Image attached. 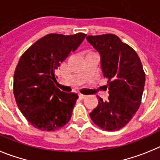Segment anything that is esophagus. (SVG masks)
Listing matches in <instances>:
<instances>
[{"instance_id": "obj_1", "label": "esophagus", "mask_w": 160, "mask_h": 160, "mask_svg": "<svg viewBox=\"0 0 160 160\" xmlns=\"http://www.w3.org/2000/svg\"><path fill=\"white\" fill-rule=\"evenodd\" d=\"M86 97H87V96L84 95V94H81V93L79 94V98H80V99H84V98H86Z\"/></svg>"}]
</instances>
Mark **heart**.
Masks as SVG:
<instances>
[{"instance_id": "heart-1", "label": "heart", "mask_w": 160, "mask_h": 160, "mask_svg": "<svg viewBox=\"0 0 160 160\" xmlns=\"http://www.w3.org/2000/svg\"><path fill=\"white\" fill-rule=\"evenodd\" d=\"M89 53H92V52H91V51H88V52L87 54H89Z\"/></svg>"}]
</instances>
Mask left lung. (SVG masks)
I'll use <instances>...</instances> for the list:
<instances>
[{
  "mask_svg": "<svg viewBox=\"0 0 160 160\" xmlns=\"http://www.w3.org/2000/svg\"><path fill=\"white\" fill-rule=\"evenodd\" d=\"M86 38L101 55L109 93L107 101L98 97V105L90 118L103 130H118L131 120L141 104L145 84L141 60L136 51L115 34L88 35Z\"/></svg>",
  "mask_w": 160,
  "mask_h": 160,
  "instance_id": "8db88e82",
  "label": "left lung"
}]
</instances>
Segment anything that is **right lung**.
Returning <instances> with one entry per match:
<instances>
[{
    "label": "right lung",
    "mask_w": 160,
    "mask_h": 160,
    "mask_svg": "<svg viewBox=\"0 0 160 160\" xmlns=\"http://www.w3.org/2000/svg\"><path fill=\"white\" fill-rule=\"evenodd\" d=\"M85 36L47 34L21 56L13 76V94L20 111L34 128L55 131L70 121L78 95L57 88L55 72Z\"/></svg>",
    "instance_id": "add662e5"
}]
</instances>
